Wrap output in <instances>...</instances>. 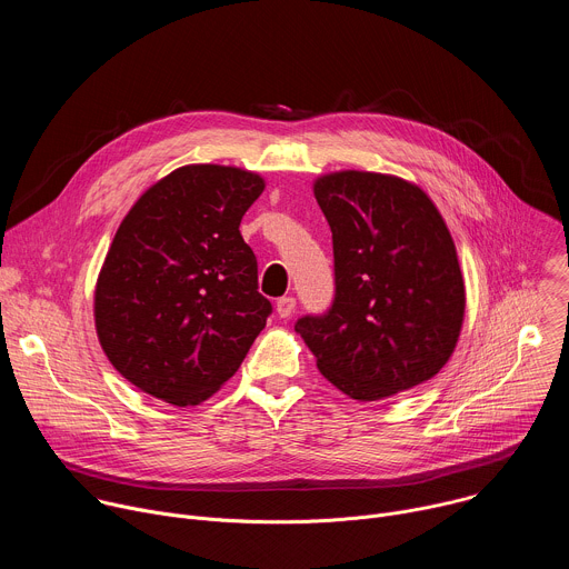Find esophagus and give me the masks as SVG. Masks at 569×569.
Segmentation results:
<instances>
[{"label":"esophagus","mask_w":569,"mask_h":569,"mask_svg":"<svg viewBox=\"0 0 569 569\" xmlns=\"http://www.w3.org/2000/svg\"><path fill=\"white\" fill-rule=\"evenodd\" d=\"M295 306H297L295 297H281V299L277 301V315H279V317H290V315L295 312Z\"/></svg>","instance_id":"1"}]
</instances>
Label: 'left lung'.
I'll list each match as a JSON object with an SVG mask.
<instances>
[{
    "label": "left lung",
    "mask_w": 569,
    "mask_h": 569,
    "mask_svg": "<svg viewBox=\"0 0 569 569\" xmlns=\"http://www.w3.org/2000/svg\"><path fill=\"white\" fill-rule=\"evenodd\" d=\"M312 193L336 257L331 310L295 323L317 369L362 402L430 380L450 360L466 312L443 216L421 187L385 173H327Z\"/></svg>",
    "instance_id": "1"
}]
</instances>
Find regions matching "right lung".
<instances>
[{
    "label": "right lung",
    "instance_id": "right-lung-1",
    "mask_svg": "<svg viewBox=\"0 0 569 569\" xmlns=\"http://www.w3.org/2000/svg\"><path fill=\"white\" fill-rule=\"evenodd\" d=\"M263 189L246 169L189 164L121 220L97 279L94 323L103 353L137 389L200 405L266 329L272 306L238 229Z\"/></svg>",
    "mask_w": 569,
    "mask_h": 569
}]
</instances>
